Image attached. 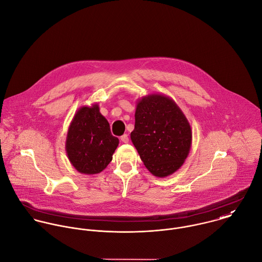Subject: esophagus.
Segmentation results:
<instances>
[{"label": "esophagus", "mask_w": 262, "mask_h": 262, "mask_svg": "<svg viewBox=\"0 0 262 262\" xmlns=\"http://www.w3.org/2000/svg\"><path fill=\"white\" fill-rule=\"evenodd\" d=\"M120 139H121V141H122L123 143H128V142H129V137H128L127 134L122 135V136L120 137Z\"/></svg>", "instance_id": "1"}]
</instances>
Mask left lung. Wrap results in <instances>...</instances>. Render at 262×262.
Returning <instances> with one entry per match:
<instances>
[{
  "mask_svg": "<svg viewBox=\"0 0 262 262\" xmlns=\"http://www.w3.org/2000/svg\"><path fill=\"white\" fill-rule=\"evenodd\" d=\"M130 137L146 169L165 178L177 172L187 159L192 130L171 97L151 93L136 101L135 127Z\"/></svg>",
  "mask_w": 262,
  "mask_h": 262,
  "instance_id": "left-lung-1",
  "label": "left lung"
}]
</instances>
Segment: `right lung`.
Listing matches in <instances>:
<instances>
[{"label":"right lung","instance_id":"1","mask_svg":"<svg viewBox=\"0 0 262 262\" xmlns=\"http://www.w3.org/2000/svg\"><path fill=\"white\" fill-rule=\"evenodd\" d=\"M119 139L112 135L107 120L97 103L81 106L74 115L66 138L67 157L76 171L94 174L113 160Z\"/></svg>","mask_w":262,"mask_h":262}]
</instances>
